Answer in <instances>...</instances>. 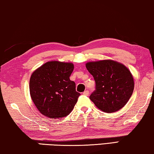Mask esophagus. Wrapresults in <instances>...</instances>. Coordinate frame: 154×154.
<instances>
[{
  "mask_svg": "<svg viewBox=\"0 0 154 154\" xmlns=\"http://www.w3.org/2000/svg\"><path fill=\"white\" fill-rule=\"evenodd\" d=\"M83 94H84V95H86V96H88V95L89 94V91H88V90H85V91L83 92Z\"/></svg>",
  "mask_w": 154,
  "mask_h": 154,
  "instance_id": "obj_1",
  "label": "esophagus"
}]
</instances>
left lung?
I'll list each match as a JSON object with an SVG mask.
<instances>
[{"label":"left lung","instance_id":"1","mask_svg":"<svg viewBox=\"0 0 154 154\" xmlns=\"http://www.w3.org/2000/svg\"><path fill=\"white\" fill-rule=\"evenodd\" d=\"M86 66L96 82V90L90 96L95 106L107 113L123 108L134 91V82L130 70L112 60L89 62Z\"/></svg>","mask_w":154,"mask_h":154}]
</instances>
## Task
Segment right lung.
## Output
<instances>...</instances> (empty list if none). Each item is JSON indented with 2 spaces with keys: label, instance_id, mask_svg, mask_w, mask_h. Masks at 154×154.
<instances>
[{
  "label": "right lung",
  "instance_id": "add662e5",
  "mask_svg": "<svg viewBox=\"0 0 154 154\" xmlns=\"http://www.w3.org/2000/svg\"><path fill=\"white\" fill-rule=\"evenodd\" d=\"M74 69L70 62L50 61L34 70L29 91L37 109L51 119L64 118L74 108L80 95L70 79Z\"/></svg>",
  "mask_w": 154,
  "mask_h": 154
}]
</instances>
